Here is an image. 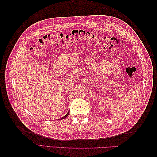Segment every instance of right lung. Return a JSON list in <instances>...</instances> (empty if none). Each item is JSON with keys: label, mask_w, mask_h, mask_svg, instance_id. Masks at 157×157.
<instances>
[{"label": "right lung", "mask_w": 157, "mask_h": 157, "mask_svg": "<svg viewBox=\"0 0 157 157\" xmlns=\"http://www.w3.org/2000/svg\"><path fill=\"white\" fill-rule=\"evenodd\" d=\"M69 112H68V113H67V115H65L64 117H63L62 118H61V119H63V118H65L66 117H67V116L69 115Z\"/></svg>", "instance_id": "right-lung-1"}]
</instances>
